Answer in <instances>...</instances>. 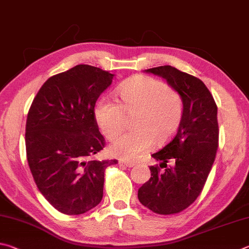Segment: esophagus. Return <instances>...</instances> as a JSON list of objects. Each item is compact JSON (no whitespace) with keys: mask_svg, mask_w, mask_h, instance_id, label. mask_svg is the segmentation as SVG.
Segmentation results:
<instances>
[{"mask_svg":"<svg viewBox=\"0 0 249 249\" xmlns=\"http://www.w3.org/2000/svg\"><path fill=\"white\" fill-rule=\"evenodd\" d=\"M119 165H124V166L125 167H133L136 166V163H132V162H124V160H120L119 162Z\"/></svg>","mask_w":249,"mask_h":249,"instance_id":"esophagus-1","label":"esophagus"}]
</instances>
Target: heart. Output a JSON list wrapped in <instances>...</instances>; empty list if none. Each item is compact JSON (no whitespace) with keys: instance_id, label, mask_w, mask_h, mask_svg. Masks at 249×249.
Masks as SVG:
<instances>
[{"instance_id":"heart-1","label":"heart","mask_w":249,"mask_h":249,"mask_svg":"<svg viewBox=\"0 0 249 249\" xmlns=\"http://www.w3.org/2000/svg\"><path fill=\"white\" fill-rule=\"evenodd\" d=\"M119 105L103 99L95 108V118L103 134L112 139L121 132L125 117L134 116V131L120 134L109 145L112 156L136 160L153 146L168 140L179 127L184 102L177 90L162 81L138 75L118 90Z\"/></svg>"}]
</instances>
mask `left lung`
<instances>
[{"label": "left lung", "instance_id": "1", "mask_svg": "<svg viewBox=\"0 0 249 249\" xmlns=\"http://www.w3.org/2000/svg\"><path fill=\"white\" fill-rule=\"evenodd\" d=\"M144 72L164 78L184 102L182 119L175 136L152 154L164 169L150 166L151 178L138 191L139 201L144 207L159 214H174L198 198L211 171L219 144L217 107L204 83L190 74L171 65Z\"/></svg>", "mask_w": 249, "mask_h": 249}]
</instances>
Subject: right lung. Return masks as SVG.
<instances>
[{
	"label": "right lung",
	"instance_id": "right-lung-1",
	"mask_svg": "<svg viewBox=\"0 0 249 249\" xmlns=\"http://www.w3.org/2000/svg\"><path fill=\"white\" fill-rule=\"evenodd\" d=\"M115 74L78 64L45 82L26 121V153L39 191L52 207L83 214L103 199L104 173L117 160H89L102 151L104 137L95 104Z\"/></svg>",
	"mask_w": 249,
	"mask_h": 249
}]
</instances>
